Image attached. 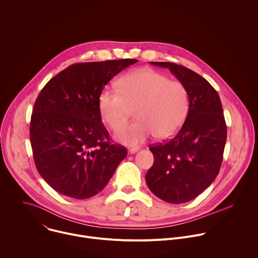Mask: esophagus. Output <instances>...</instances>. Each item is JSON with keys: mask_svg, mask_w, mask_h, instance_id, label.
<instances>
[{"mask_svg": "<svg viewBox=\"0 0 258 258\" xmlns=\"http://www.w3.org/2000/svg\"><path fill=\"white\" fill-rule=\"evenodd\" d=\"M139 149H140L139 147H128V152H130L131 154H134V153L138 152Z\"/></svg>", "mask_w": 258, "mask_h": 258, "instance_id": "34e87169", "label": "esophagus"}]
</instances>
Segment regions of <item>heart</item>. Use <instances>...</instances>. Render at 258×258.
Listing matches in <instances>:
<instances>
[{
  "mask_svg": "<svg viewBox=\"0 0 258 258\" xmlns=\"http://www.w3.org/2000/svg\"><path fill=\"white\" fill-rule=\"evenodd\" d=\"M119 90L105 88L99 96L103 120L116 128L136 108L137 119L119 126L115 139L126 145H139L155 135L163 140L173 136L185 122L190 109V94L179 81L142 68L119 80Z\"/></svg>",
  "mask_w": 258,
  "mask_h": 258,
  "instance_id": "b5f03b06",
  "label": "heart"
}]
</instances>
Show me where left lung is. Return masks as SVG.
<instances>
[{
    "label": "left lung",
    "instance_id": "1",
    "mask_svg": "<svg viewBox=\"0 0 258 258\" xmlns=\"http://www.w3.org/2000/svg\"><path fill=\"white\" fill-rule=\"evenodd\" d=\"M151 64L167 67L187 87L190 109L172 139L149 147L154 163L146 182L161 200L185 203L206 190L222 166L227 141L223 106L214 88L193 70L171 62Z\"/></svg>",
    "mask_w": 258,
    "mask_h": 258
}]
</instances>
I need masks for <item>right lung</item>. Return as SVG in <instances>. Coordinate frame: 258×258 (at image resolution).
<instances>
[{"instance_id":"add662e5","label":"right lung","mask_w":258,"mask_h":258,"mask_svg":"<svg viewBox=\"0 0 258 258\" xmlns=\"http://www.w3.org/2000/svg\"><path fill=\"white\" fill-rule=\"evenodd\" d=\"M137 59L76 63L51 79L36 98L29 138L41 176L58 193L88 199L101 192L127 155L111 144L99 96Z\"/></svg>"}]
</instances>
